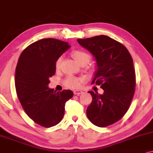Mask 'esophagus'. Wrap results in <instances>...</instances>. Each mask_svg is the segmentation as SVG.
<instances>
[{
	"mask_svg": "<svg viewBox=\"0 0 153 153\" xmlns=\"http://www.w3.org/2000/svg\"><path fill=\"white\" fill-rule=\"evenodd\" d=\"M73 93H74L75 95H79L82 94V91H80V90H75V91H73Z\"/></svg>",
	"mask_w": 153,
	"mask_h": 153,
	"instance_id": "obj_1",
	"label": "esophagus"
}]
</instances>
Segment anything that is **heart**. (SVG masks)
Returning a JSON list of instances; mask_svg holds the SVG:
<instances>
[{"label": "heart", "mask_w": 153, "mask_h": 153, "mask_svg": "<svg viewBox=\"0 0 153 153\" xmlns=\"http://www.w3.org/2000/svg\"><path fill=\"white\" fill-rule=\"evenodd\" d=\"M72 56H73V58L76 62H78L80 65H82V64H87L90 62L91 60V56L90 54H88V53L85 52L83 51H81V50H76V51H74L72 52ZM62 58H59L58 60H56V68L59 69L60 67V64H61ZM81 79L78 78H75V77L73 76H68V78L64 80V83L66 86L71 88H78L80 86V82H81Z\"/></svg>", "instance_id": "obj_1"}]
</instances>
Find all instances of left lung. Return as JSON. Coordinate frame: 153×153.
Returning <instances> with one entry per match:
<instances>
[{
  "label": "left lung",
  "mask_w": 153,
  "mask_h": 153,
  "mask_svg": "<svg viewBox=\"0 0 153 153\" xmlns=\"http://www.w3.org/2000/svg\"><path fill=\"white\" fill-rule=\"evenodd\" d=\"M96 60L97 71L92 84L100 85L103 94L89 91L93 97L87 117L97 127L117 122L129 109L135 90V72L129 51L107 36L78 39Z\"/></svg>",
  "instance_id": "1"
}]
</instances>
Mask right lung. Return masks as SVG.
<instances>
[{"mask_svg":"<svg viewBox=\"0 0 153 153\" xmlns=\"http://www.w3.org/2000/svg\"><path fill=\"white\" fill-rule=\"evenodd\" d=\"M70 47L62 40L44 38L28 45L18 59L15 76L18 97L27 116L45 128L61 121L65 102L73 96L71 90L56 93L48 88L56 60Z\"/></svg>","mask_w":153,"mask_h":153,"instance_id":"obj_1","label":"right lung"}]
</instances>
